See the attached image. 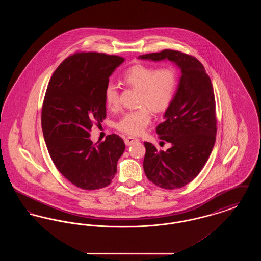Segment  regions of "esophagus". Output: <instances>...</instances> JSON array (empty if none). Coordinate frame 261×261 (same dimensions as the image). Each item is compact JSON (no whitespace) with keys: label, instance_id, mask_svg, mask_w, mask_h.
<instances>
[{"label":"esophagus","instance_id":"obj_1","mask_svg":"<svg viewBox=\"0 0 261 261\" xmlns=\"http://www.w3.org/2000/svg\"><path fill=\"white\" fill-rule=\"evenodd\" d=\"M139 140L136 139V138H133V137H126L124 139L125 144H126V146H131V145H133L134 143H137Z\"/></svg>","mask_w":261,"mask_h":261}]
</instances>
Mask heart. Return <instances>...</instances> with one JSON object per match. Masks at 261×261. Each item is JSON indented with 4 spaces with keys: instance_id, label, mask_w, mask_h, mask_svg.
<instances>
[{
    "instance_id": "heart-1",
    "label": "heart",
    "mask_w": 261,
    "mask_h": 261,
    "mask_svg": "<svg viewBox=\"0 0 261 261\" xmlns=\"http://www.w3.org/2000/svg\"><path fill=\"white\" fill-rule=\"evenodd\" d=\"M123 81L139 91L138 105L145 106L136 111L125 112L116 122V128L125 134L137 136L150 123L151 113L164 112L172 102L178 86V73L172 66L156 68L151 65L135 64L123 73ZM109 109L119 105V91L115 83L108 82L103 91Z\"/></svg>"
}]
</instances>
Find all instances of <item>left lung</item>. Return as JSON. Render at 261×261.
<instances>
[{
	"instance_id": "1",
	"label": "left lung",
	"mask_w": 261,
	"mask_h": 261,
	"mask_svg": "<svg viewBox=\"0 0 261 261\" xmlns=\"http://www.w3.org/2000/svg\"><path fill=\"white\" fill-rule=\"evenodd\" d=\"M139 59H166L181 69L173 100L164 113V121L155 128L162 144L170 143L171 148L159 150L145 142L143 163L150 182L167 190L179 189L199 175L214 147L217 120L211 78L198 59L179 50H163Z\"/></svg>"
}]
</instances>
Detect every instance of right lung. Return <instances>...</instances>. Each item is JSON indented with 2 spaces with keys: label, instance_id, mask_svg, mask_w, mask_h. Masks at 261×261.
<instances>
[{
  "label": "right lung",
  "instance_id": "1",
  "mask_svg": "<svg viewBox=\"0 0 261 261\" xmlns=\"http://www.w3.org/2000/svg\"><path fill=\"white\" fill-rule=\"evenodd\" d=\"M124 59L96 51L75 53L50 77L42 108V130L58 170L83 190L109 186L125 149L112 134L93 144L90 131L107 116L103 91Z\"/></svg>",
  "mask_w": 261,
  "mask_h": 261
}]
</instances>
